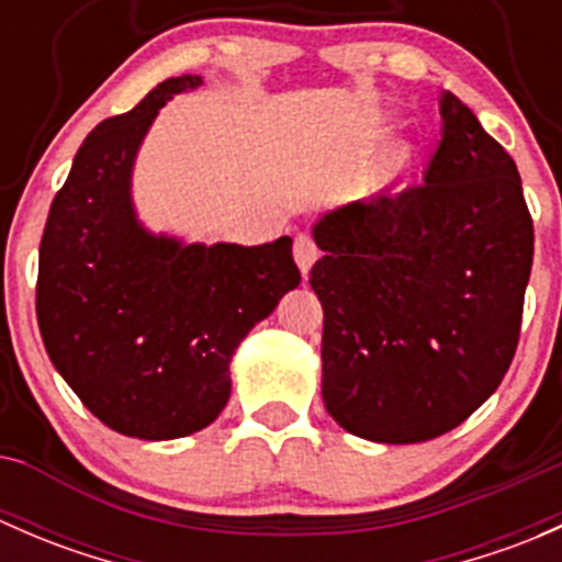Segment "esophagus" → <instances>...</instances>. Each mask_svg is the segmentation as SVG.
Wrapping results in <instances>:
<instances>
[{"label":"esophagus","instance_id":"esophagus-1","mask_svg":"<svg viewBox=\"0 0 562 562\" xmlns=\"http://www.w3.org/2000/svg\"><path fill=\"white\" fill-rule=\"evenodd\" d=\"M293 258H296V263H299V269H302V274L307 277L310 269H313V263L317 260L315 241L310 239V236H296V241H293Z\"/></svg>","mask_w":562,"mask_h":562}]
</instances>
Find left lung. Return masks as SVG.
Wrapping results in <instances>:
<instances>
[{
  "label": "left lung",
  "instance_id": "8db88e82",
  "mask_svg": "<svg viewBox=\"0 0 562 562\" xmlns=\"http://www.w3.org/2000/svg\"><path fill=\"white\" fill-rule=\"evenodd\" d=\"M422 184L315 220L323 405L350 435L422 443L479 411L514 359L532 266L517 162L451 92Z\"/></svg>",
  "mask_w": 562,
  "mask_h": 562
}]
</instances>
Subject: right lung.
Segmentation results:
<instances>
[{
  "label": "right lung",
  "instance_id": "add662e5",
  "mask_svg": "<svg viewBox=\"0 0 562 562\" xmlns=\"http://www.w3.org/2000/svg\"><path fill=\"white\" fill-rule=\"evenodd\" d=\"M201 83L168 78L130 113L100 122L40 241L37 323L48 359L127 438L173 440L209 427L228 405L241 339L302 282L291 236L258 247L190 245L138 220L140 144L160 108Z\"/></svg>",
  "mask_w": 562,
  "mask_h": 562
}]
</instances>
